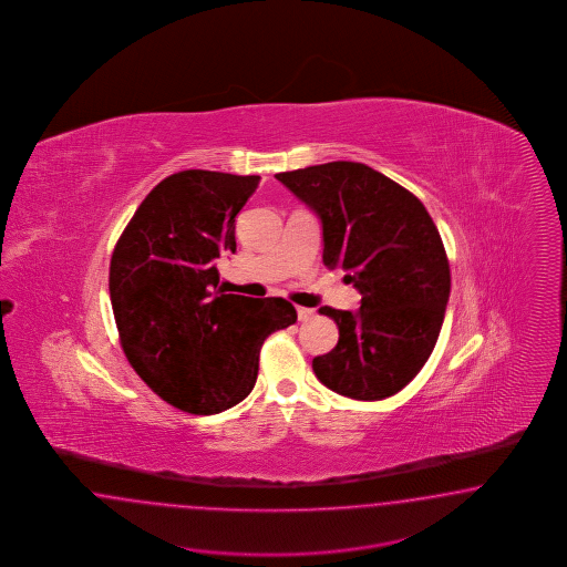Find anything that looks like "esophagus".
Listing matches in <instances>:
<instances>
[{"mask_svg": "<svg viewBox=\"0 0 567 567\" xmlns=\"http://www.w3.org/2000/svg\"><path fill=\"white\" fill-rule=\"evenodd\" d=\"M297 316H299V322H309L313 318V309L297 308Z\"/></svg>", "mask_w": 567, "mask_h": 567, "instance_id": "1", "label": "esophagus"}]
</instances>
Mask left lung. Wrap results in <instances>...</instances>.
<instances>
[{
    "instance_id": "left-lung-1",
    "label": "left lung",
    "mask_w": 567,
    "mask_h": 567,
    "mask_svg": "<svg viewBox=\"0 0 567 567\" xmlns=\"http://www.w3.org/2000/svg\"><path fill=\"white\" fill-rule=\"evenodd\" d=\"M276 178L322 223L328 268L361 295L358 311L320 308L339 343L311 361L339 395L380 401L424 368L445 320L451 275L445 247L424 204L360 162H328Z\"/></svg>"
}]
</instances>
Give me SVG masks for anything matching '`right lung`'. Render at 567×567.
I'll list each match as a JSON object with an SVG mask.
<instances>
[{
	"instance_id": "1",
	"label": "right lung",
	"mask_w": 567,
	"mask_h": 567,
	"mask_svg": "<svg viewBox=\"0 0 567 567\" xmlns=\"http://www.w3.org/2000/svg\"><path fill=\"white\" fill-rule=\"evenodd\" d=\"M259 176L183 171L164 178L124 228L110 301L126 360L166 403L212 415L256 386L268 334L297 322L280 297L224 292L218 259L235 254V218Z\"/></svg>"
}]
</instances>
